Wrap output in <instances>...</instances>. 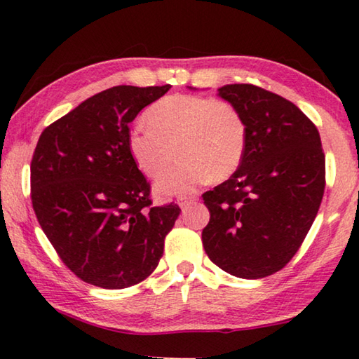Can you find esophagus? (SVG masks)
<instances>
[{
    "instance_id": "esophagus-1",
    "label": "esophagus",
    "mask_w": 359,
    "mask_h": 359,
    "mask_svg": "<svg viewBox=\"0 0 359 359\" xmlns=\"http://www.w3.org/2000/svg\"><path fill=\"white\" fill-rule=\"evenodd\" d=\"M194 201H196V198L194 196H179L177 198V204L180 205V209H187L188 205H191Z\"/></svg>"
}]
</instances>
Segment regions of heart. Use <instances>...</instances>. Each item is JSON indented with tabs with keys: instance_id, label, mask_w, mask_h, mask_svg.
Instances as JSON below:
<instances>
[{
	"instance_id": "b5f03b06",
	"label": "heart",
	"mask_w": 359,
	"mask_h": 359,
	"mask_svg": "<svg viewBox=\"0 0 359 359\" xmlns=\"http://www.w3.org/2000/svg\"><path fill=\"white\" fill-rule=\"evenodd\" d=\"M145 123L133 128L128 150L149 177L163 172L177 149L182 161L156 180L160 196L193 193L205 180L238 171L247 149V126L231 102L196 95H171L151 104Z\"/></svg>"
}]
</instances>
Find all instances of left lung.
<instances>
[{
    "mask_svg": "<svg viewBox=\"0 0 359 359\" xmlns=\"http://www.w3.org/2000/svg\"><path fill=\"white\" fill-rule=\"evenodd\" d=\"M218 96L241 112L247 149L228 180L203 194L210 220L208 257L241 278H263L287 266L317 217L325 193L320 133L293 102L250 83Z\"/></svg>",
    "mask_w": 359,
    "mask_h": 359,
    "instance_id": "8db88e82",
    "label": "left lung"
}]
</instances>
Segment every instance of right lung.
<instances>
[{
	"label": "right lung",
	"instance_id": "add662e5",
	"mask_svg": "<svg viewBox=\"0 0 359 359\" xmlns=\"http://www.w3.org/2000/svg\"><path fill=\"white\" fill-rule=\"evenodd\" d=\"M169 88H107L48 125L34 149V214L63 263L95 287L147 278L180 214L174 203L151 208L150 184L128 150L130 123Z\"/></svg>",
	"mask_w": 359,
	"mask_h": 359
}]
</instances>
